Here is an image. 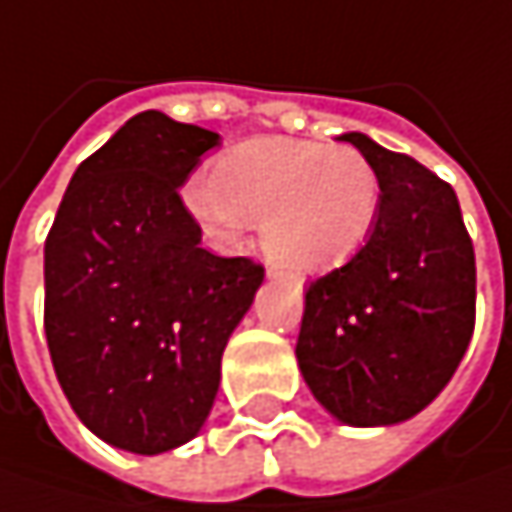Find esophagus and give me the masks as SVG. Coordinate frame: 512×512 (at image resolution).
<instances>
[{
  "mask_svg": "<svg viewBox=\"0 0 512 512\" xmlns=\"http://www.w3.org/2000/svg\"><path fill=\"white\" fill-rule=\"evenodd\" d=\"M266 275H269V278H281L284 272H281V269H275V266H269V269H266Z\"/></svg>",
  "mask_w": 512,
  "mask_h": 512,
  "instance_id": "obj_1",
  "label": "esophagus"
}]
</instances>
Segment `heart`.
Returning <instances> with one entry per match:
<instances>
[{"mask_svg":"<svg viewBox=\"0 0 512 512\" xmlns=\"http://www.w3.org/2000/svg\"><path fill=\"white\" fill-rule=\"evenodd\" d=\"M187 210L210 237L237 243L260 225L266 255L296 272L357 255L381 213V178L351 146L263 137L222 155L213 175L184 190Z\"/></svg>","mask_w":512,"mask_h":512,"instance_id":"obj_1","label":"heart"}]
</instances>
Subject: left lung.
<instances>
[{
    "mask_svg": "<svg viewBox=\"0 0 512 512\" xmlns=\"http://www.w3.org/2000/svg\"><path fill=\"white\" fill-rule=\"evenodd\" d=\"M351 143L381 178V213L346 266L310 281L296 357L343 425H398L451 381L475 331V249L454 190L372 137Z\"/></svg>",
    "mask_w": 512,
    "mask_h": 512,
    "instance_id": "8db88e82",
    "label": "left lung"
}]
</instances>
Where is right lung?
<instances>
[{"instance_id": "1", "label": "right lung", "mask_w": 512, "mask_h": 512, "mask_svg": "<svg viewBox=\"0 0 512 512\" xmlns=\"http://www.w3.org/2000/svg\"><path fill=\"white\" fill-rule=\"evenodd\" d=\"M219 134L131 117L72 175L46 237V343L75 416L108 445L163 454L205 425L228 337L263 284L202 249L178 190Z\"/></svg>"}]
</instances>
